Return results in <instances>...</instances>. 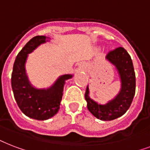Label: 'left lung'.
<instances>
[{
  "mask_svg": "<svg viewBox=\"0 0 150 150\" xmlns=\"http://www.w3.org/2000/svg\"><path fill=\"white\" fill-rule=\"evenodd\" d=\"M106 59L116 66L121 80V90L113 100L106 105H99L89 97V88L86 87L85 99L87 108L96 118L108 121L120 117L131 106L135 93V73L131 56L123 47L112 50Z\"/></svg>",
  "mask_w": 150,
  "mask_h": 150,
  "instance_id": "1",
  "label": "left lung"
}]
</instances>
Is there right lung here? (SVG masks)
I'll list each match as a JSON object with an SVG mask.
<instances>
[{
    "instance_id": "obj_1",
    "label": "right lung",
    "mask_w": 150,
    "mask_h": 150,
    "mask_svg": "<svg viewBox=\"0 0 150 150\" xmlns=\"http://www.w3.org/2000/svg\"><path fill=\"white\" fill-rule=\"evenodd\" d=\"M45 36H35L30 40L18 53L11 73V88L20 110L30 118L45 120L55 116L60 109L65 80L71 75H61L56 83L46 90L33 87L27 79L25 63L27 55L39 45L48 42Z\"/></svg>"
}]
</instances>
